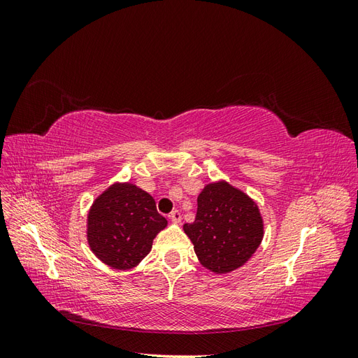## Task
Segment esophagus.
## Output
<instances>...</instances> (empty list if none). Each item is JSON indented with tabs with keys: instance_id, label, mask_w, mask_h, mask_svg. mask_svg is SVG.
<instances>
[{
	"instance_id": "esophagus-1",
	"label": "esophagus",
	"mask_w": 358,
	"mask_h": 358,
	"mask_svg": "<svg viewBox=\"0 0 358 358\" xmlns=\"http://www.w3.org/2000/svg\"><path fill=\"white\" fill-rule=\"evenodd\" d=\"M170 220L173 221V222H180V220H182V215H180V212L179 210H173L171 213H170Z\"/></svg>"
}]
</instances>
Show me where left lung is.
<instances>
[{
	"mask_svg": "<svg viewBox=\"0 0 358 358\" xmlns=\"http://www.w3.org/2000/svg\"><path fill=\"white\" fill-rule=\"evenodd\" d=\"M197 215L183 225L200 263L216 273L243 266L263 239L257 204L229 183H209L197 199Z\"/></svg>",
	"mask_w": 358,
	"mask_h": 358,
	"instance_id": "obj_1",
	"label": "left lung"
}]
</instances>
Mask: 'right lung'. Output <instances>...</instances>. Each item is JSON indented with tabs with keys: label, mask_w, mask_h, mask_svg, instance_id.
I'll return each instance as SVG.
<instances>
[{
	"label": "right lung",
	"mask_w": 358,
	"mask_h": 358,
	"mask_svg": "<svg viewBox=\"0 0 358 358\" xmlns=\"http://www.w3.org/2000/svg\"><path fill=\"white\" fill-rule=\"evenodd\" d=\"M167 225L152 196L131 183L112 185L88 215V242L103 263L117 270L138 264Z\"/></svg>",
	"instance_id": "obj_1"
}]
</instances>
